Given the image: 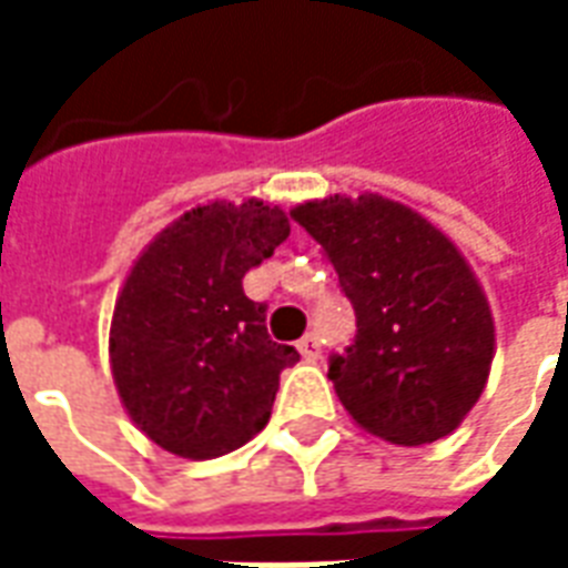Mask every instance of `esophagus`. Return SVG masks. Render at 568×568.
I'll return each mask as SVG.
<instances>
[{"instance_id":"esophagus-1","label":"esophagus","mask_w":568,"mask_h":568,"mask_svg":"<svg viewBox=\"0 0 568 568\" xmlns=\"http://www.w3.org/2000/svg\"><path fill=\"white\" fill-rule=\"evenodd\" d=\"M297 349H301L304 362H316V358H320V341H316V334H307V337L297 344Z\"/></svg>"}]
</instances>
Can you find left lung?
Instances as JSON below:
<instances>
[{"instance_id": "8db88e82", "label": "left lung", "mask_w": 568, "mask_h": 568, "mask_svg": "<svg viewBox=\"0 0 568 568\" xmlns=\"http://www.w3.org/2000/svg\"><path fill=\"white\" fill-rule=\"evenodd\" d=\"M292 219L356 310V341L328 365L346 414L405 447L450 435L496 356L487 295L463 252L417 210L368 191L297 203Z\"/></svg>"}]
</instances>
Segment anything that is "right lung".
Returning <instances> with one entry per match:
<instances>
[{"mask_svg": "<svg viewBox=\"0 0 568 568\" xmlns=\"http://www.w3.org/2000/svg\"><path fill=\"white\" fill-rule=\"evenodd\" d=\"M292 231L248 197L187 210L142 248L118 292L109 362L121 405L158 447L215 459L267 426L297 349L271 341L243 276Z\"/></svg>", "mask_w": 568, "mask_h": 568, "instance_id": "right-lung-1", "label": "right lung"}]
</instances>
